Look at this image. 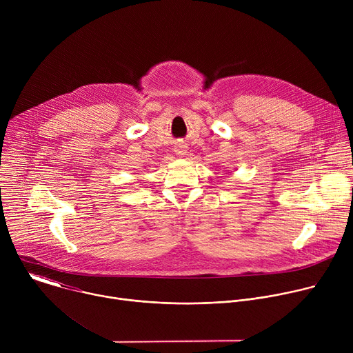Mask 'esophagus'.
Segmentation results:
<instances>
[{
  "mask_svg": "<svg viewBox=\"0 0 353 353\" xmlns=\"http://www.w3.org/2000/svg\"><path fill=\"white\" fill-rule=\"evenodd\" d=\"M176 152H177L179 155H184V154H185V149H184V146H179V148L176 149Z\"/></svg>",
  "mask_w": 353,
  "mask_h": 353,
  "instance_id": "esophagus-1",
  "label": "esophagus"
}]
</instances>
